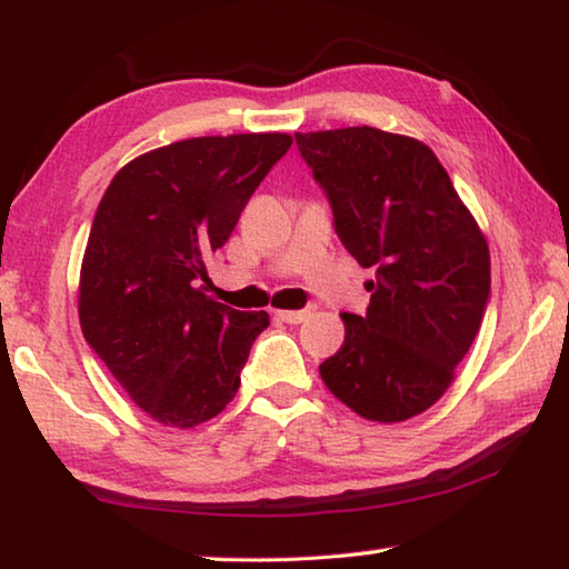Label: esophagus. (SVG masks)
Instances as JSON below:
<instances>
[{"instance_id": "obj_1", "label": "esophagus", "mask_w": 569, "mask_h": 569, "mask_svg": "<svg viewBox=\"0 0 569 569\" xmlns=\"http://www.w3.org/2000/svg\"><path fill=\"white\" fill-rule=\"evenodd\" d=\"M313 308H301V311H276L278 319L283 323H303L308 316H311Z\"/></svg>"}]
</instances>
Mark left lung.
<instances>
[{
  "instance_id": "obj_1",
  "label": "left lung",
  "mask_w": 569,
  "mask_h": 569,
  "mask_svg": "<svg viewBox=\"0 0 569 569\" xmlns=\"http://www.w3.org/2000/svg\"><path fill=\"white\" fill-rule=\"evenodd\" d=\"M296 146L343 248L377 271L366 313H343V346L321 379L363 419L407 421L447 391L485 319L487 240L419 140L363 124L296 132Z\"/></svg>"
}]
</instances>
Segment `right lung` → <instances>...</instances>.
Returning <instances> with one entry per match:
<instances>
[{
    "mask_svg": "<svg viewBox=\"0 0 569 569\" xmlns=\"http://www.w3.org/2000/svg\"><path fill=\"white\" fill-rule=\"evenodd\" d=\"M291 134L192 138L128 162L98 206L80 273V326L128 397L190 429L240 387L266 311L206 293V258L233 233Z\"/></svg>",
    "mask_w": 569,
    "mask_h": 569,
    "instance_id": "obj_1",
    "label": "right lung"
}]
</instances>
